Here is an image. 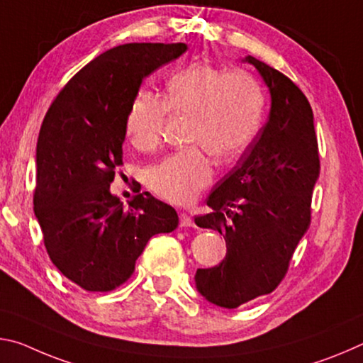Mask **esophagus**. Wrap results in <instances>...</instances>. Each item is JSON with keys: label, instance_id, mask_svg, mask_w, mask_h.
Here are the masks:
<instances>
[{"label": "esophagus", "instance_id": "34e87169", "mask_svg": "<svg viewBox=\"0 0 363 363\" xmlns=\"http://www.w3.org/2000/svg\"><path fill=\"white\" fill-rule=\"evenodd\" d=\"M180 227L186 228V227H196V225L191 217L186 216V213H180Z\"/></svg>", "mask_w": 363, "mask_h": 363}]
</instances>
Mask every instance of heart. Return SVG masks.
<instances>
[{"label": "heart", "instance_id": "1", "mask_svg": "<svg viewBox=\"0 0 363 363\" xmlns=\"http://www.w3.org/2000/svg\"><path fill=\"white\" fill-rule=\"evenodd\" d=\"M265 94L245 70H228L207 61L183 65L170 75L162 98L141 93L130 104L125 133L138 150H151L162 133L165 111L191 114L189 141L213 157L231 159L251 145L262 125ZM212 180V165L201 146L165 156L147 170V185L174 204H189Z\"/></svg>", "mask_w": 363, "mask_h": 363}]
</instances>
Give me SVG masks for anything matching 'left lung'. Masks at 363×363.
Masks as SVG:
<instances>
[{
	"label": "left lung",
	"mask_w": 363,
	"mask_h": 363,
	"mask_svg": "<svg viewBox=\"0 0 363 363\" xmlns=\"http://www.w3.org/2000/svg\"><path fill=\"white\" fill-rule=\"evenodd\" d=\"M242 61L252 64L269 86V121L209 196L212 212L194 218L198 227L217 230L227 242L222 262L198 269L194 277L199 293L225 308L269 294L281 283L311 225L312 191L320 174L306 94L259 59Z\"/></svg>",
	"instance_id": "8db88e82"
}]
</instances>
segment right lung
I'll list each match as a JSON object with an SVG mask.
<instances>
[{"mask_svg": "<svg viewBox=\"0 0 363 363\" xmlns=\"http://www.w3.org/2000/svg\"><path fill=\"white\" fill-rule=\"evenodd\" d=\"M186 50L185 43L108 50L67 82L41 123L35 216L51 262L85 291L121 286L147 241L178 227L174 207L147 191L125 207L109 186L122 165L125 117L143 79Z\"/></svg>", "mask_w": 363, "mask_h": 363, "instance_id": "add662e5", "label": "right lung"}]
</instances>
